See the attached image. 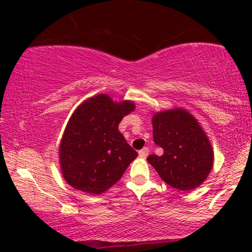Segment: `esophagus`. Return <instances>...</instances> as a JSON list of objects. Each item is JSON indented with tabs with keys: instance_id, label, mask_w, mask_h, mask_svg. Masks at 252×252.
<instances>
[{
	"instance_id": "34e87169",
	"label": "esophagus",
	"mask_w": 252,
	"mask_h": 252,
	"mask_svg": "<svg viewBox=\"0 0 252 252\" xmlns=\"http://www.w3.org/2000/svg\"><path fill=\"white\" fill-rule=\"evenodd\" d=\"M149 154V148H147V147H144L143 149H141L140 152H138V155L141 156V158H147Z\"/></svg>"
}]
</instances>
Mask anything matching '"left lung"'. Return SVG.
Instances as JSON below:
<instances>
[{"label":"left lung","instance_id":"obj_1","mask_svg":"<svg viewBox=\"0 0 252 252\" xmlns=\"http://www.w3.org/2000/svg\"><path fill=\"white\" fill-rule=\"evenodd\" d=\"M153 137L163 154L149 155L147 160L166 184L190 190L206 180L213 164L212 147L189 112L174 109L155 114Z\"/></svg>","mask_w":252,"mask_h":252}]
</instances>
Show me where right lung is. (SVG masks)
<instances>
[{"label":"right lung","mask_w":252,"mask_h":252,"mask_svg":"<svg viewBox=\"0 0 252 252\" xmlns=\"http://www.w3.org/2000/svg\"><path fill=\"white\" fill-rule=\"evenodd\" d=\"M134 108L132 102L114 103L106 94L78 106L60 143V166L68 185L100 194L122 178L137 153L118 131V124Z\"/></svg>","instance_id":"right-lung-1"}]
</instances>
